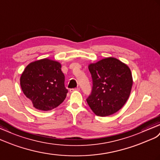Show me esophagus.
Masks as SVG:
<instances>
[{
    "label": "esophagus",
    "mask_w": 160,
    "mask_h": 160,
    "mask_svg": "<svg viewBox=\"0 0 160 160\" xmlns=\"http://www.w3.org/2000/svg\"><path fill=\"white\" fill-rule=\"evenodd\" d=\"M80 91V88H70L69 89V91L70 92H72L73 91Z\"/></svg>",
    "instance_id": "1"
}]
</instances>
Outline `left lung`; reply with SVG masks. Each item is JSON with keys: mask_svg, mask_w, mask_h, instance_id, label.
<instances>
[{"mask_svg": "<svg viewBox=\"0 0 160 160\" xmlns=\"http://www.w3.org/2000/svg\"><path fill=\"white\" fill-rule=\"evenodd\" d=\"M92 78L91 95L87 103L95 115H112L124 105L130 95L133 80L129 67L114 57L90 63Z\"/></svg>", "mask_w": 160, "mask_h": 160, "instance_id": "8db88e82", "label": "left lung"}]
</instances>
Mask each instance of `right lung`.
Returning a JSON list of instances; mask_svg holds the SVG:
<instances>
[{"mask_svg":"<svg viewBox=\"0 0 160 160\" xmlns=\"http://www.w3.org/2000/svg\"><path fill=\"white\" fill-rule=\"evenodd\" d=\"M61 68L58 61L45 58L31 62L22 72V90L36 109L50 111L65 100L68 91Z\"/></svg>","mask_w":160,"mask_h":160,"instance_id":"obj_1","label":"right lung"}]
</instances>
